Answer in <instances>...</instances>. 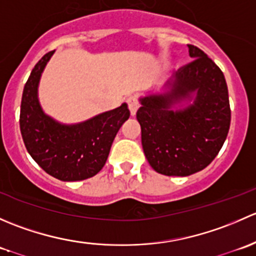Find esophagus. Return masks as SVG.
Segmentation results:
<instances>
[{
  "mask_svg": "<svg viewBox=\"0 0 256 256\" xmlns=\"http://www.w3.org/2000/svg\"><path fill=\"white\" fill-rule=\"evenodd\" d=\"M126 102H128V109H130L131 115L134 116L136 114V112H138V99H136L135 96H130V98H128Z\"/></svg>",
  "mask_w": 256,
  "mask_h": 256,
  "instance_id": "obj_1",
  "label": "esophagus"
}]
</instances>
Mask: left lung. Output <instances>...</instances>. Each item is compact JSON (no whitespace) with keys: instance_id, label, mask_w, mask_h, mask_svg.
<instances>
[{"instance_id":"1","label":"left lung","mask_w":256,"mask_h":256,"mask_svg":"<svg viewBox=\"0 0 256 256\" xmlns=\"http://www.w3.org/2000/svg\"><path fill=\"white\" fill-rule=\"evenodd\" d=\"M192 62L174 74L172 92L141 99L136 118L152 168L164 176H190L220 151L230 126L228 86L223 72L198 47L188 44ZM198 92L193 104L172 112L174 101Z\"/></svg>"}]
</instances>
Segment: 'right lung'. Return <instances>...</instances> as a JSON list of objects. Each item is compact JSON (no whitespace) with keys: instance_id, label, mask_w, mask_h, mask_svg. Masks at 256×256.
Listing matches in <instances>:
<instances>
[{"instance_id":"1","label":"right lung","mask_w":256,"mask_h":256,"mask_svg":"<svg viewBox=\"0 0 256 256\" xmlns=\"http://www.w3.org/2000/svg\"><path fill=\"white\" fill-rule=\"evenodd\" d=\"M54 50L48 52L33 68L20 102V128L32 158L50 176L60 180H82L104 167L118 128L130 116L128 105L78 125L56 122L40 109L37 88L40 74Z\"/></svg>"}]
</instances>
